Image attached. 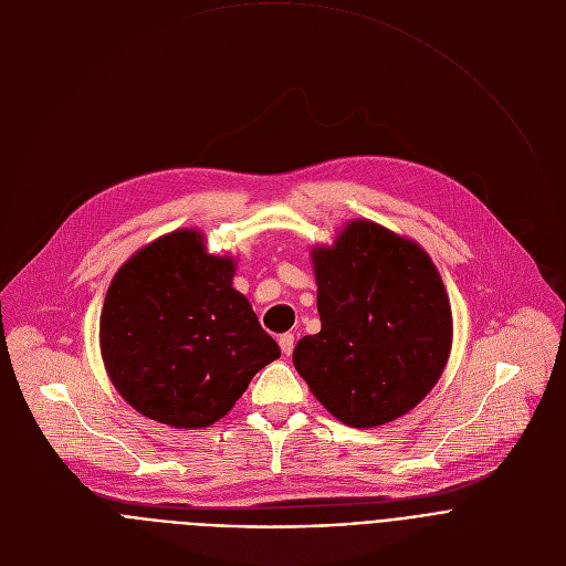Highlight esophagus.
<instances>
[{"label": "esophagus", "mask_w": 566, "mask_h": 566, "mask_svg": "<svg viewBox=\"0 0 566 566\" xmlns=\"http://www.w3.org/2000/svg\"><path fill=\"white\" fill-rule=\"evenodd\" d=\"M279 346H281V350H283L285 355H290V353L294 350V335H292V333L281 335V337H279Z\"/></svg>", "instance_id": "1"}]
</instances>
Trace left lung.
Instances as JSON below:
<instances>
[{
  "label": "left lung",
  "mask_w": 566,
  "mask_h": 566,
  "mask_svg": "<svg viewBox=\"0 0 566 566\" xmlns=\"http://www.w3.org/2000/svg\"><path fill=\"white\" fill-rule=\"evenodd\" d=\"M310 259L322 331L292 353L307 389L357 429L409 413L452 350V305L433 261L416 240L364 218Z\"/></svg>",
  "instance_id": "8db88e82"
}]
</instances>
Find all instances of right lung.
<instances>
[{"mask_svg":"<svg viewBox=\"0 0 566 566\" xmlns=\"http://www.w3.org/2000/svg\"><path fill=\"white\" fill-rule=\"evenodd\" d=\"M233 274L235 259L209 254L200 229L159 235L114 274L101 357L118 396L142 416L175 429L209 427L281 357Z\"/></svg>","mask_w":566,"mask_h":566,"instance_id":"1","label":"right lung"}]
</instances>
